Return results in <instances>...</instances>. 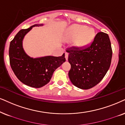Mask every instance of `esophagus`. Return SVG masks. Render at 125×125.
I'll return each mask as SVG.
<instances>
[{
    "label": "esophagus",
    "instance_id": "1",
    "mask_svg": "<svg viewBox=\"0 0 125 125\" xmlns=\"http://www.w3.org/2000/svg\"><path fill=\"white\" fill-rule=\"evenodd\" d=\"M68 56H69V53L67 52H65V58L66 61H67L68 60Z\"/></svg>",
    "mask_w": 125,
    "mask_h": 125
}]
</instances>
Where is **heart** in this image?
<instances>
[{
  "label": "heart",
  "mask_w": 125,
  "mask_h": 125,
  "mask_svg": "<svg viewBox=\"0 0 125 125\" xmlns=\"http://www.w3.org/2000/svg\"><path fill=\"white\" fill-rule=\"evenodd\" d=\"M94 31L85 26L74 25L67 29L66 41L74 42V47L77 48H84L94 40Z\"/></svg>",
  "instance_id": "1"
}]
</instances>
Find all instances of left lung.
Listing matches in <instances>:
<instances>
[{
    "instance_id": "obj_1",
    "label": "left lung",
    "mask_w": 125,
    "mask_h": 125,
    "mask_svg": "<svg viewBox=\"0 0 125 125\" xmlns=\"http://www.w3.org/2000/svg\"><path fill=\"white\" fill-rule=\"evenodd\" d=\"M71 64L69 77L73 84L82 89L92 88L102 81L111 62V42L107 33L99 32L88 48L66 51Z\"/></svg>"
}]
</instances>
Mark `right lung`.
Returning a JSON list of instances; mask_svg holds the SVG:
<instances>
[{"mask_svg":"<svg viewBox=\"0 0 125 125\" xmlns=\"http://www.w3.org/2000/svg\"><path fill=\"white\" fill-rule=\"evenodd\" d=\"M18 31L10 42L9 47L10 63L12 71L21 82L31 87L39 88L50 82L54 71L66 61L64 53L61 56H45L33 58L25 52L22 42L25 36L35 26Z\"/></svg>","mask_w":125,"mask_h":125,"instance_id":"obj_1","label":"right lung"}]
</instances>
